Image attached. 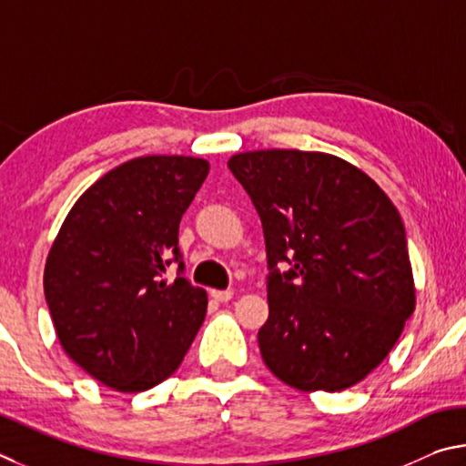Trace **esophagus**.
<instances>
[{"mask_svg": "<svg viewBox=\"0 0 466 466\" xmlns=\"http://www.w3.org/2000/svg\"><path fill=\"white\" fill-rule=\"evenodd\" d=\"M210 297L218 303H228L233 299V290H210Z\"/></svg>", "mask_w": 466, "mask_h": 466, "instance_id": "esophagus-1", "label": "esophagus"}]
</instances>
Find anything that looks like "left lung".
Returning a JSON list of instances; mask_svg holds the SVG:
<instances>
[{
  "instance_id": "8db88e82",
  "label": "left lung",
  "mask_w": 466,
  "mask_h": 466,
  "mask_svg": "<svg viewBox=\"0 0 466 466\" xmlns=\"http://www.w3.org/2000/svg\"><path fill=\"white\" fill-rule=\"evenodd\" d=\"M228 169L264 227L268 369L299 390L338 393L369 377L415 309L405 227L352 163L319 151L238 153ZM289 270L280 273L278 264Z\"/></svg>"
}]
</instances>
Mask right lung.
Returning <instances> with one entry per match:
<instances>
[{
	"mask_svg": "<svg viewBox=\"0 0 466 466\" xmlns=\"http://www.w3.org/2000/svg\"><path fill=\"white\" fill-rule=\"evenodd\" d=\"M208 161L147 155L110 169L79 196L45 266V297L67 356L102 385L138 393L182 364L207 315L177 248ZM178 262L174 283L162 279Z\"/></svg>",
	"mask_w": 466,
	"mask_h": 466,
	"instance_id": "obj_1",
	"label": "right lung"
}]
</instances>
